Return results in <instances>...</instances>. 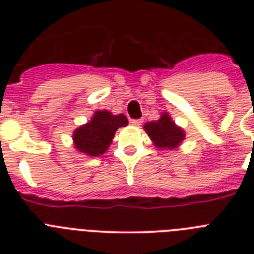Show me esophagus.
Instances as JSON below:
<instances>
[{
	"label": "esophagus",
	"mask_w": 254,
	"mask_h": 254,
	"mask_svg": "<svg viewBox=\"0 0 254 254\" xmlns=\"http://www.w3.org/2000/svg\"><path fill=\"white\" fill-rule=\"evenodd\" d=\"M142 119H135V120H131V124L134 125V127H141L142 125Z\"/></svg>",
	"instance_id": "34e87169"
}]
</instances>
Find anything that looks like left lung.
Masks as SVG:
<instances>
[{
  "instance_id": "obj_1",
  "label": "left lung",
  "mask_w": 254,
  "mask_h": 254,
  "mask_svg": "<svg viewBox=\"0 0 254 254\" xmlns=\"http://www.w3.org/2000/svg\"><path fill=\"white\" fill-rule=\"evenodd\" d=\"M143 129L158 149H177L185 139V131L175 125L167 113H162L157 121L145 124Z\"/></svg>"
}]
</instances>
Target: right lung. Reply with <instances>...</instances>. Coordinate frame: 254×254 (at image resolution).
<instances>
[{
	"mask_svg": "<svg viewBox=\"0 0 254 254\" xmlns=\"http://www.w3.org/2000/svg\"><path fill=\"white\" fill-rule=\"evenodd\" d=\"M125 125H127V119L124 115L96 111L91 121L73 131L75 147L89 157H99L108 150L116 130Z\"/></svg>",
	"mask_w": 254,
	"mask_h": 254,
	"instance_id": "obj_1",
	"label": "right lung"
}]
</instances>
